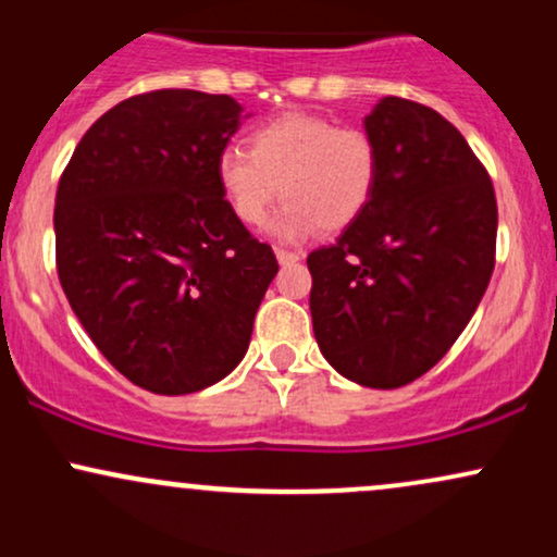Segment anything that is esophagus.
Masks as SVG:
<instances>
[{
	"instance_id": "34e87169",
	"label": "esophagus",
	"mask_w": 557,
	"mask_h": 557,
	"mask_svg": "<svg viewBox=\"0 0 557 557\" xmlns=\"http://www.w3.org/2000/svg\"><path fill=\"white\" fill-rule=\"evenodd\" d=\"M277 261L280 264H296V261L300 259V253L298 251H287V248H277Z\"/></svg>"
}]
</instances>
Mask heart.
<instances>
[{
	"label": "heart",
	"instance_id": "heart-1",
	"mask_svg": "<svg viewBox=\"0 0 557 557\" xmlns=\"http://www.w3.org/2000/svg\"><path fill=\"white\" fill-rule=\"evenodd\" d=\"M376 177L380 149L367 131L309 112L267 120L246 151L233 146L216 159V183L243 225H264L283 190L277 233L285 238L348 227L372 201Z\"/></svg>",
	"mask_w": 557,
	"mask_h": 557
}]
</instances>
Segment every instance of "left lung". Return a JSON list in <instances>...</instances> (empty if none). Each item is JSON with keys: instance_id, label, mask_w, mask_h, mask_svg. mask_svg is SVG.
Returning <instances> with one entry per match:
<instances>
[{"instance_id": "left-lung-1", "label": "left lung", "mask_w": 557, "mask_h": 557, "mask_svg": "<svg viewBox=\"0 0 557 557\" xmlns=\"http://www.w3.org/2000/svg\"><path fill=\"white\" fill-rule=\"evenodd\" d=\"M376 190L332 246L309 253L324 359L363 387L426 374L458 341L495 270V188L458 127L385 96L367 117Z\"/></svg>"}]
</instances>
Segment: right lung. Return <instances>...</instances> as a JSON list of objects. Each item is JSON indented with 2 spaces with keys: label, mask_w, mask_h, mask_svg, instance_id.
<instances>
[{
  "label": "right lung",
  "mask_w": 557,
  "mask_h": 557,
  "mask_svg": "<svg viewBox=\"0 0 557 557\" xmlns=\"http://www.w3.org/2000/svg\"><path fill=\"white\" fill-rule=\"evenodd\" d=\"M240 112L190 88L131 96L88 127L57 185L62 290L101 356L149 393L233 372L277 274L216 183Z\"/></svg>",
  "instance_id": "add662e5"
}]
</instances>
